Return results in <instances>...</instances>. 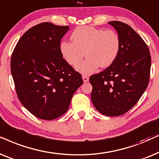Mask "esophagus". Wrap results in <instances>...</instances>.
Segmentation results:
<instances>
[{"instance_id": "1", "label": "esophagus", "mask_w": 159, "mask_h": 159, "mask_svg": "<svg viewBox=\"0 0 159 159\" xmlns=\"http://www.w3.org/2000/svg\"><path fill=\"white\" fill-rule=\"evenodd\" d=\"M82 78H83V81H84V82H88L89 81V77L88 76H86V75H82Z\"/></svg>"}]
</instances>
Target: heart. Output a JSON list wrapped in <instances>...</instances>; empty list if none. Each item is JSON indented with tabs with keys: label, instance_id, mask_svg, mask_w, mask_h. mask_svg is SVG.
Masks as SVG:
<instances>
[{
	"label": "heart",
	"instance_id": "b5f03b06",
	"mask_svg": "<svg viewBox=\"0 0 159 159\" xmlns=\"http://www.w3.org/2000/svg\"><path fill=\"white\" fill-rule=\"evenodd\" d=\"M73 41H64L60 44V52L69 65L78 64L84 57L87 58L76 66L80 73L90 74L99 66L107 67L116 60L120 49V38L113 30L81 26L75 29L71 35Z\"/></svg>",
	"mask_w": 159,
	"mask_h": 159
}]
</instances>
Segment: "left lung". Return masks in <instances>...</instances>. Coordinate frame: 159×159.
<instances>
[{
  "label": "left lung",
  "mask_w": 159,
  "mask_h": 159,
  "mask_svg": "<svg viewBox=\"0 0 159 159\" xmlns=\"http://www.w3.org/2000/svg\"><path fill=\"white\" fill-rule=\"evenodd\" d=\"M108 23L119 35L120 49L113 64L91 75V98L99 113L118 116L132 108L147 89L151 57L147 44L129 25L119 21Z\"/></svg>",
  "instance_id": "obj_1"
}]
</instances>
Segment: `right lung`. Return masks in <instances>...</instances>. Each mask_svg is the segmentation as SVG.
<instances>
[{
    "label": "right lung",
    "mask_w": 159,
    "mask_h": 159,
    "mask_svg": "<svg viewBox=\"0 0 159 159\" xmlns=\"http://www.w3.org/2000/svg\"><path fill=\"white\" fill-rule=\"evenodd\" d=\"M69 26L43 22L30 28L12 52L11 71L16 94L27 111L43 120L66 113L81 75L62 57V38Z\"/></svg>",
    "instance_id": "right-lung-1"
}]
</instances>
